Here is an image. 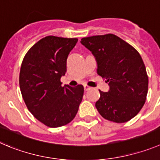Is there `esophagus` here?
Wrapping results in <instances>:
<instances>
[{
    "instance_id": "obj_1",
    "label": "esophagus",
    "mask_w": 160,
    "mask_h": 160,
    "mask_svg": "<svg viewBox=\"0 0 160 160\" xmlns=\"http://www.w3.org/2000/svg\"><path fill=\"white\" fill-rule=\"evenodd\" d=\"M83 88H84V91H88L90 90V89H92V87H89V86H88V85H83Z\"/></svg>"
}]
</instances>
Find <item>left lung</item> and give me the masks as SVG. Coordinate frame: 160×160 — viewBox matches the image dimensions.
Wrapping results in <instances>:
<instances>
[{"label":"left lung","instance_id":"1","mask_svg":"<svg viewBox=\"0 0 160 160\" xmlns=\"http://www.w3.org/2000/svg\"><path fill=\"white\" fill-rule=\"evenodd\" d=\"M97 62V73L108 83L109 91H99L95 107L102 118L117 123L135 117L144 106L148 77L141 55L119 37L108 34L83 38Z\"/></svg>","mask_w":160,"mask_h":160}]
</instances>
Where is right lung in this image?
Here are the masks:
<instances>
[{
  "label": "right lung",
  "mask_w": 160,
  "mask_h": 160,
  "mask_svg": "<svg viewBox=\"0 0 160 160\" xmlns=\"http://www.w3.org/2000/svg\"><path fill=\"white\" fill-rule=\"evenodd\" d=\"M77 38L46 36L28 50L19 72V88L27 107L39 122L51 128L69 123L83 95L79 84L62 86L67 58Z\"/></svg>",
  "instance_id": "obj_1"
}]
</instances>
